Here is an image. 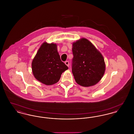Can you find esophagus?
<instances>
[{
    "mask_svg": "<svg viewBox=\"0 0 134 134\" xmlns=\"http://www.w3.org/2000/svg\"><path fill=\"white\" fill-rule=\"evenodd\" d=\"M65 64H66L68 67L69 66V62L68 61H66V62H65Z\"/></svg>",
    "mask_w": 134,
    "mask_h": 134,
    "instance_id": "1",
    "label": "esophagus"
}]
</instances>
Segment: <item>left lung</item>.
<instances>
[{
  "label": "left lung",
  "instance_id": "1",
  "mask_svg": "<svg viewBox=\"0 0 134 134\" xmlns=\"http://www.w3.org/2000/svg\"><path fill=\"white\" fill-rule=\"evenodd\" d=\"M72 46V71L76 83L84 87L96 85L105 70L102 54L86 38H80Z\"/></svg>",
  "mask_w": 134,
  "mask_h": 134
}]
</instances>
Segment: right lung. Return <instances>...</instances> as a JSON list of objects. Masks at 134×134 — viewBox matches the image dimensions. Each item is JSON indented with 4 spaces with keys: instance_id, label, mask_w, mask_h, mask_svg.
<instances>
[{
    "instance_id": "right-lung-1",
    "label": "right lung",
    "mask_w": 134,
    "mask_h": 134,
    "mask_svg": "<svg viewBox=\"0 0 134 134\" xmlns=\"http://www.w3.org/2000/svg\"><path fill=\"white\" fill-rule=\"evenodd\" d=\"M32 72L38 81L47 85L57 83L68 67L61 60L56 44L44 42L32 63Z\"/></svg>"
}]
</instances>
